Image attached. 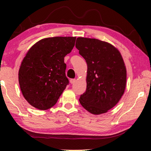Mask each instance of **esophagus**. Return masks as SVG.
I'll return each instance as SVG.
<instances>
[{"mask_svg": "<svg viewBox=\"0 0 151 151\" xmlns=\"http://www.w3.org/2000/svg\"><path fill=\"white\" fill-rule=\"evenodd\" d=\"M76 82V79H75V78H71L70 80V83H71V84H74Z\"/></svg>", "mask_w": 151, "mask_h": 151, "instance_id": "esophagus-1", "label": "esophagus"}]
</instances>
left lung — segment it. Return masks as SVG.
<instances>
[{"label": "left lung", "instance_id": "8db88e82", "mask_svg": "<svg viewBox=\"0 0 151 151\" xmlns=\"http://www.w3.org/2000/svg\"><path fill=\"white\" fill-rule=\"evenodd\" d=\"M76 48L87 64L86 89L79 101L93 114L105 113L124 94L127 70L117 48L96 39L78 37Z\"/></svg>", "mask_w": 151, "mask_h": 151}]
</instances>
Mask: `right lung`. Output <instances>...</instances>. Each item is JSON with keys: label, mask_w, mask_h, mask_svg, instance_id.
Returning <instances> with one entry per match:
<instances>
[{"label": "right lung", "mask_w": 151, "mask_h": 151, "mask_svg": "<svg viewBox=\"0 0 151 151\" xmlns=\"http://www.w3.org/2000/svg\"><path fill=\"white\" fill-rule=\"evenodd\" d=\"M75 40L70 37L46 38L28 51L19 68V82L30 105L43 111L57 103L69 83L64 57L73 50Z\"/></svg>", "instance_id": "add662e5"}]
</instances>
